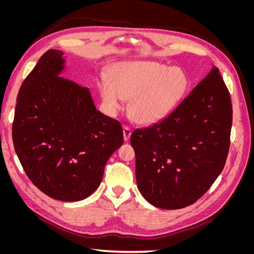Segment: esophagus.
Instances as JSON below:
<instances>
[{"label": "esophagus", "mask_w": 254, "mask_h": 254, "mask_svg": "<svg viewBox=\"0 0 254 254\" xmlns=\"http://www.w3.org/2000/svg\"><path fill=\"white\" fill-rule=\"evenodd\" d=\"M123 132H124V140L128 141L130 135H131V128L127 125H124V127H123Z\"/></svg>", "instance_id": "esophagus-1"}]
</instances>
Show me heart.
I'll return each instance as SVG.
<instances>
[{
    "instance_id": "b5f03b06",
    "label": "heart",
    "mask_w": 254,
    "mask_h": 254,
    "mask_svg": "<svg viewBox=\"0 0 254 254\" xmlns=\"http://www.w3.org/2000/svg\"><path fill=\"white\" fill-rule=\"evenodd\" d=\"M111 79L98 80L106 111L115 115L130 98L129 112L141 124H155L168 117L186 97L189 78L179 67L156 61H126L114 65Z\"/></svg>"
}]
</instances>
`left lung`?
Here are the masks:
<instances>
[{
  "instance_id": "obj_1",
  "label": "left lung",
  "mask_w": 254,
  "mask_h": 254,
  "mask_svg": "<svg viewBox=\"0 0 254 254\" xmlns=\"http://www.w3.org/2000/svg\"><path fill=\"white\" fill-rule=\"evenodd\" d=\"M231 127V97L213 67L168 117L130 136L143 197L168 210L196 202L224 170Z\"/></svg>"
}]
</instances>
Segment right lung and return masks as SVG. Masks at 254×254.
Listing matches in <instances>:
<instances>
[{
    "instance_id": "right-lung-1",
    "label": "right lung",
    "mask_w": 254,
    "mask_h": 254,
    "mask_svg": "<svg viewBox=\"0 0 254 254\" xmlns=\"http://www.w3.org/2000/svg\"><path fill=\"white\" fill-rule=\"evenodd\" d=\"M64 53L45 52L17 97L14 150L45 195L78 201L98 188L105 165L124 141L121 123L96 110L88 88L58 76Z\"/></svg>"
}]
</instances>
